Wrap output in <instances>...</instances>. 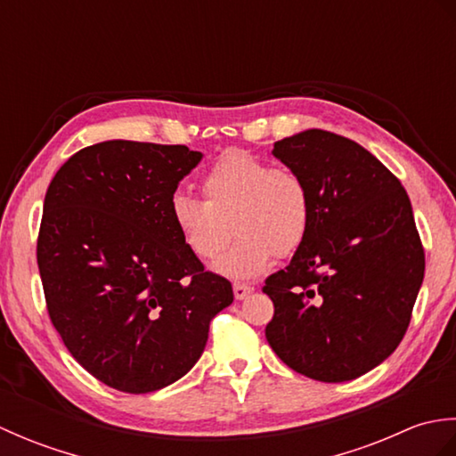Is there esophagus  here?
Instances as JSON below:
<instances>
[{
    "mask_svg": "<svg viewBox=\"0 0 456 456\" xmlns=\"http://www.w3.org/2000/svg\"><path fill=\"white\" fill-rule=\"evenodd\" d=\"M253 286H248V284H235L233 286V294H235V299H245L247 296H250L253 294Z\"/></svg>",
    "mask_w": 456,
    "mask_h": 456,
    "instance_id": "34e87169",
    "label": "esophagus"
}]
</instances>
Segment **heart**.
Here are the masks:
<instances>
[{"mask_svg": "<svg viewBox=\"0 0 456 456\" xmlns=\"http://www.w3.org/2000/svg\"><path fill=\"white\" fill-rule=\"evenodd\" d=\"M206 200L174 193L170 219L182 243L203 263L216 260L231 237L237 243L216 265L219 274L250 280L266 273L274 256H292L312 225V196L305 180L289 168H273L256 154L233 149L216 160L201 180Z\"/></svg>", "mask_w": 456, "mask_h": 456, "instance_id": "obj_1", "label": "heart"}]
</instances>
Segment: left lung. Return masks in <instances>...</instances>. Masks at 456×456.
I'll return each mask as SVG.
<instances>
[{
  "mask_svg": "<svg viewBox=\"0 0 456 456\" xmlns=\"http://www.w3.org/2000/svg\"><path fill=\"white\" fill-rule=\"evenodd\" d=\"M312 196V225L284 270L266 278L273 351L319 382H346L384 362L405 335L425 255L408 193L361 144L307 129L274 142Z\"/></svg>",
  "mask_w": 456,
  "mask_h": 456,
  "instance_id": "obj_1",
  "label": "left lung"
}]
</instances>
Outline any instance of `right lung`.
Returning <instances> with one entry per match:
<instances>
[{"instance_id": "right-lung-1", "label": "right lung", "mask_w": 456, "mask_h": 456, "mask_svg": "<svg viewBox=\"0 0 456 456\" xmlns=\"http://www.w3.org/2000/svg\"><path fill=\"white\" fill-rule=\"evenodd\" d=\"M203 154L183 144L103 141L68 159L46 190L37 263L48 315L70 354L111 388L180 380L233 304L170 219Z\"/></svg>"}]
</instances>
